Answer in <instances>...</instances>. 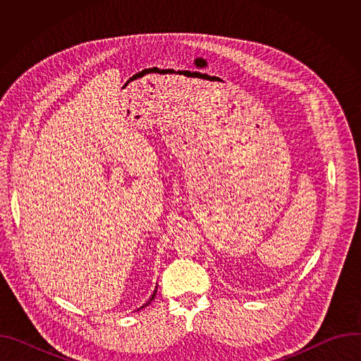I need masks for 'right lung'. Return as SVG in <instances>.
<instances>
[{
  "label": "right lung",
  "mask_w": 361,
  "mask_h": 361,
  "mask_svg": "<svg viewBox=\"0 0 361 361\" xmlns=\"http://www.w3.org/2000/svg\"><path fill=\"white\" fill-rule=\"evenodd\" d=\"M156 294H157V288H156V290H154V293H152V295H151V298H149V300H148V301H147V302H145V304H144V305H141V308H142V307H145V305H148V304H149V302H151V301H152V300H154V297H156Z\"/></svg>",
  "instance_id": "add662e5"
}]
</instances>
